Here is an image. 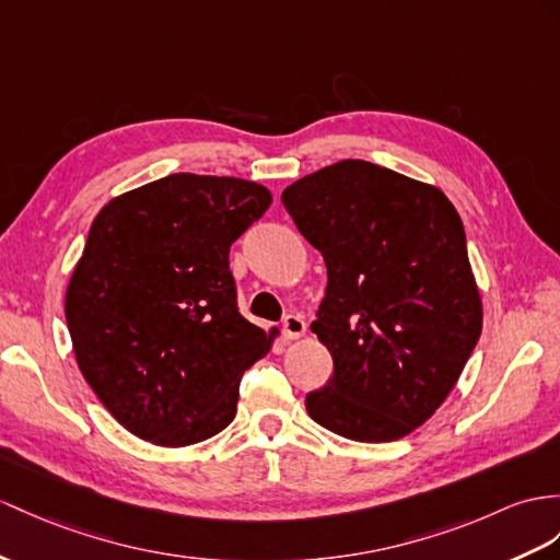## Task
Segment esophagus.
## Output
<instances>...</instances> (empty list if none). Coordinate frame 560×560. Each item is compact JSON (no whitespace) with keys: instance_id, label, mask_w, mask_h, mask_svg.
Masks as SVG:
<instances>
[{"instance_id":"34e87169","label":"esophagus","mask_w":560,"mask_h":560,"mask_svg":"<svg viewBox=\"0 0 560 560\" xmlns=\"http://www.w3.org/2000/svg\"><path fill=\"white\" fill-rule=\"evenodd\" d=\"M306 332V320L302 316H288L282 320V335L288 339H299Z\"/></svg>"}]
</instances>
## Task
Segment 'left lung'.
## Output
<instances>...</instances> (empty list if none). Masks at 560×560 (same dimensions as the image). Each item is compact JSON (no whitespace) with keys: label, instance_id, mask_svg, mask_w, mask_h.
<instances>
[{"label":"left lung","instance_id":"1","mask_svg":"<svg viewBox=\"0 0 560 560\" xmlns=\"http://www.w3.org/2000/svg\"><path fill=\"white\" fill-rule=\"evenodd\" d=\"M282 203L327 268L311 330L332 353L306 411L357 442H394L454 389L482 332L466 230L442 189L359 159L311 173Z\"/></svg>","mask_w":560,"mask_h":560}]
</instances>
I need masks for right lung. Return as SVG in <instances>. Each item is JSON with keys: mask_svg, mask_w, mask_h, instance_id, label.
<instances>
[{"mask_svg": "<svg viewBox=\"0 0 560 560\" xmlns=\"http://www.w3.org/2000/svg\"><path fill=\"white\" fill-rule=\"evenodd\" d=\"M240 177L173 173L94 218L66 290L80 373L122 428L187 446L233 422L264 332L237 308L230 247L270 207Z\"/></svg>", "mask_w": 560, "mask_h": 560, "instance_id": "add662e5", "label": "right lung"}]
</instances>
